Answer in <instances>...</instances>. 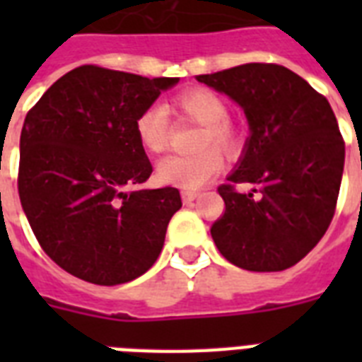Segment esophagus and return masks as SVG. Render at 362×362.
<instances>
[{"instance_id": "esophagus-1", "label": "esophagus", "mask_w": 362, "mask_h": 362, "mask_svg": "<svg viewBox=\"0 0 362 362\" xmlns=\"http://www.w3.org/2000/svg\"><path fill=\"white\" fill-rule=\"evenodd\" d=\"M199 197L197 192H182V201L186 204H189L192 201H195V199Z\"/></svg>"}]
</instances>
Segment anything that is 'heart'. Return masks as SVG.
I'll return each instance as SVG.
<instances>
[{
  "label": "heart",
  "mask_w": 362,
  "mask_h": 362,
  "mask_svg": "<svg viewBox=\"0 0 362 362\" xmlns=\"http://www.w3.org/2000/svg\"><path fill=\"white\" fill-rule=\"evenodd\" d=\"M175 109L187 120L203 125V131L193 144L199 152L161 159L158 165V178L169 186L197 189L221 170L223 159L221 151L226 156L238 152L242 141L240 131L229 120V105L226 99L209 88H193L180 93L175 99ZM135 135L146 152H165L170 139L167 109L161 105H148L146 109H142L135 120Z\"/></svg>",
  "instance_id": "b5f03b06"
}]
</instances>
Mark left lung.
<instances>
[{
	"label": "left lung",
	"instance_id": "left-lung-1",
	"mask_svg": "<svg viewBox=\"0 0 362 362\" xmlns=\"http://www.w3.org/2000/svg\"><path fill=\"white\" fill-rule=\"evenodd\" d=\"M197 81L237 101L250 124L237 169L218 187L226 212L210 229L216 246L244 270L289 269L334 216L346 158L337 116L284 65L244 64Z\"/></svg>",
	"mask_w": 362,
	"mask_h": 362
}]
</instances>
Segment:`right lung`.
I'll return each instance as SVG.
<instances>
[{"label":"right lung","instance_id":"right-lung-1","mask_svg":"<svg viewBox=\"0 0 362 362\" xmlns=\"http://www.w3.org/2000/svg\"><path fill=\"white\" fill-rule=\"evenodd\" d=\"M176 82L81 65L25 116L20 203L45 253L69 274L118 286L159 257L182 199L176 187H141L152 163L135 120Z\"/></svg>","mask_w":362,"mask_h":362}]
</instances>
